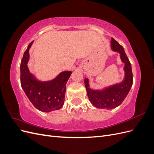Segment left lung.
<instances>
[{
  "mask_svg": "<svg viewBox=\"0 0 154 154\" xmlns=\"http://www.w3.org/2000/svg\"><path fill=\"white\" fill-rule=\"evenodd\" d=\"M110 44L112 49L120 53L121 59L125 63V77L122 83L106 88L102 91L91 89L88 80L87 78L85 79L84 82L88 99L91 103L97 109H112L122 104L128 94L133 83L131 63L125 54L124 48L113 38H111Z\"/></svg>",
  "mask_w": 154,
  "mask_h": 154,
  "instance_id": "left-lung-1",
  "label": "left lung"
}]
</instances>
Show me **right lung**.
Here are the masks:
<instances>
[{
  "label": "right lung",
  "instance_id": "right-lung-1",
  "mask_svg": "<svg viewBox=\"0 0 154 154\" xmlns=\"http://www.w3.org/2000/svg\"><path fill=\"white\" fill-rule=\"evenodd\" d=\"M32 42L24 53L20 63V83L22 88L32 104L38 110L49 112L61 109L65 100L66 83L72 73L63 71L49 82H40L29 72L27 63L29 60V50Z\"/></svg>",
  "mask_w": 154,
  "mask_h": 154
}]
</instances>
